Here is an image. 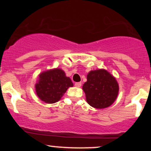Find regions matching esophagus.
I'll return each instance as SVG.
<instances>
[{"instance_id": "obj_1", "label": "esophagus", "mask_w": 151, "mask_h": 151, "mask_svg": "<svg viewBox=\"0 0 151 151\" xmlns=\"http://www.w3.org/2000/svg\"><path fill=\"white\" fill-rule=\"evenodd\" d=\"M74 85H75V86H77V87H80V86H81V82H76Z\"/></svg>"}]
</instances>
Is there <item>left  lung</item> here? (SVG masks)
Masks as SVG:
<instances>
[{
  "mask_svg": "<svg viewBox=\"0 0 151 151\" xmlns=\"http://www.w3.org/2000/svg\"><path fill=\"white\" fill-rule=\"evenodd\" d=\"M82 89L87 103L96 109L110 106L116 99L119 86L116 78L104 69L90 71Z\"/></svg>",
  "mask_w": 151,
  "mask_h": 151,
  "instance_id": "1",
  "label": "left lung"
}]
</instances>
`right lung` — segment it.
<instances>
[{"label":"right lung","instance_id":"obj_1","mask_svg":"<svg viewBox=\"0 0 151 151\" xmlns=\"http://www.w3.org/2000/svg\"><path fill=\"white\" fill-rule=\"evenodd\" d=\"M73 86L70 77L65 71L55 68L41 72L35 85L36 94L46 104L56 103L61 99L69 87Z\"/></svg>","mask_w":151,"mask_h":151}]
</instances>
